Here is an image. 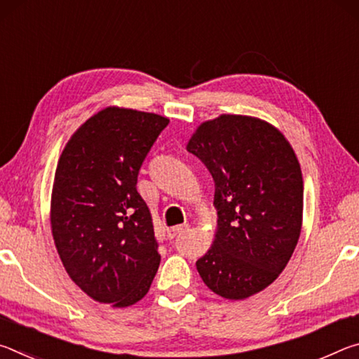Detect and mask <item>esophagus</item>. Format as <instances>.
Returning a JSON list of instances; mask_svg holds the SVG:
<instances>
[{"label":"esophagus","instance_id":"1","mask_svg":"<svg viewBox=\"0 0 359 359\" xmlns=\"http://www.w3.org/2000/svg\"><path fill=\"white\" fill-rule=\"evenodd\" d=\"M184 231H187V226H184V224H179V226L169 228V229H168V236H169V238H171V239H174V238H177L179 234L184 233Z\"/></svg>","mask_w":359,"mask_h":359}]
</instances>
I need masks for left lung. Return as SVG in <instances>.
I'll return each mask as SVG.
<instances>
[{
  "instance_id": "8db88e82",
  "label": "left lung",
  "mask_w": 359,
  "mask_h": 359,
  "mask_svg": "<svg viewBox=\"0 0 359 359\" xmlns=\"http://www.w3.org/2000/svg\"><path fill=\"white\" fill-rule=\"evenodd\" d=\"M215 182L214 244L196 261L203 282L224 299L263 291L280 276L302 228L304 184L293 147L274 125L223 114L187 144Z\"/></svg>"
}]
</instances>
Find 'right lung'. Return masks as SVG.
I'll return each instance as SVG.
<instances>
[{"label": "right lung", "instance_id": "obj_1", "mask_svg": "<svg viewBox=\"0 0 359 359\" xmlns=\"http://www.w3.org/2000/svg\"><path fill=\"white\" fill-rule=\"evenodd\" d=\"M168 123L158 114L109 106L79 126L58 160L53 242L71 280L101 304L141 301L160 266L151 214L136 184Z\"/></svg>", "mask_w": 359, "mask_h": 359}]
</instances>
